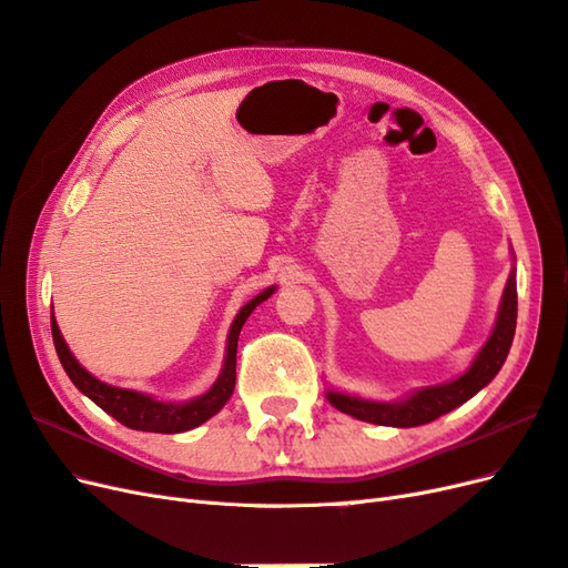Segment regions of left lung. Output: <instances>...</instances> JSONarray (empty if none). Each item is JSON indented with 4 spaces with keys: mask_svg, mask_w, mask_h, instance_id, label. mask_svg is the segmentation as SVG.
I'll return each instance as SVG.
<instances>
[{
    "mask_svg": "<svg viewBox=\"0 0 568 568\" xmlns=\"http://www.w3.org/2000/svg\"><path fill=\"white\" fill-rule=\"evenodd\" d=\"M515 327H517V276H515V268H511L503 292V300H500L496 327H493L488 342L481 346V352L477 354V358H474L467 373H463L453 382L417 389L408 398L396 400V404H379V400H365L342 392H327V400H331L339 413L363 419V423L387 425V427L427 425L432 419L450 413L457 406H463L465 400H469L474 394L481 392L486 384L498 375L509 354L511 339H515Z\"/></svg>",
    "mask_w": 568,
    "mask_h": 568,
    "instance_id": "8db88e82",
    "label": "left lung"
}]
</instances>
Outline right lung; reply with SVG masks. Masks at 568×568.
Returning <instances> with one entry per match:
<instances>
[{"label": "right lung", "instance_id": "obj_1", "mask_svg": "<svg viewBox=\"0 0 568 568\" xmlns=\"http://www.w3.org/2000/svg\"><path fill=\"white\" fill-rule=\"evenodd\" d=\"M273 292H276V285L266 287L260 292L257 297L247 302L241 311H237L235 321L231 323L229 331V342H226V358H224V368L222 375L216 377L212 384V389L205 392L203 396L191 398L186 404H164V400H158L149 394L132 392V389H122L113 387V384H105L97 379L91 373H87L78 358L70 354L68 344L59 331L57 318L51 316V335H53V346H57L59 361L63 365V371L72 379L75 387L89 396L94 404L105 410L108 415H113L120 425L136 429V432H155V434H179V432H189L193 427H200L212 415H216L226 406V400L233 394L235 387V354H237V337H241V331L250 314L257 308L264 300H268Z\"/></svg>", "mask_w": 568, "mask_h": 568}]
</instances>
